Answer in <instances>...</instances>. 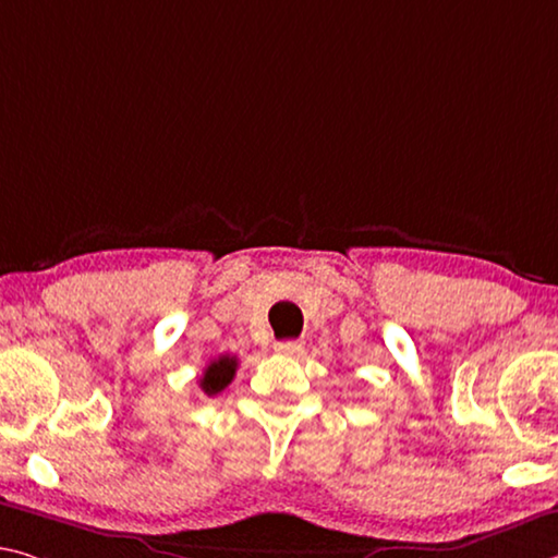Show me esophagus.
Listing matches in <instances>:
<instances>
[{
    "label": "esophagus",
    "mask_w": 558,
    "mask_h": 558,
    "mask_svg": "<svg viewBox=\"0 0 558 558\" xmlns=\"http://www.w3.org/2000/svg\"><path fill=\"white\" fill-rule=\"evenodd\" d=\"M305 350L303 340H282V342H276V352H280V355H300V352Z\"/></svg>",
    "instance_id": "1"
}]
</instances>
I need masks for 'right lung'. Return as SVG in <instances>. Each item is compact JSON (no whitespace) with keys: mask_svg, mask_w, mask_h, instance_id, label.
I'll return each instance as SVG.
<instances>
[{"mask_svg":"<svg viewBox=\"0 0 558 558\" xmlns=\"http://www.w3.org/2000/svg\"><path fill=\"white\" fill-rule=\"evenodd\" d=\"M235 369H238V360L233 355H220L216 360H210V365L203 369L201 390L208 397L223 392L226 387L233 383Z\"/></svg>","mask_w":558,"mask_h":558,"instance_id":"right-lung-1","label":"right lung"}]
</instances>
